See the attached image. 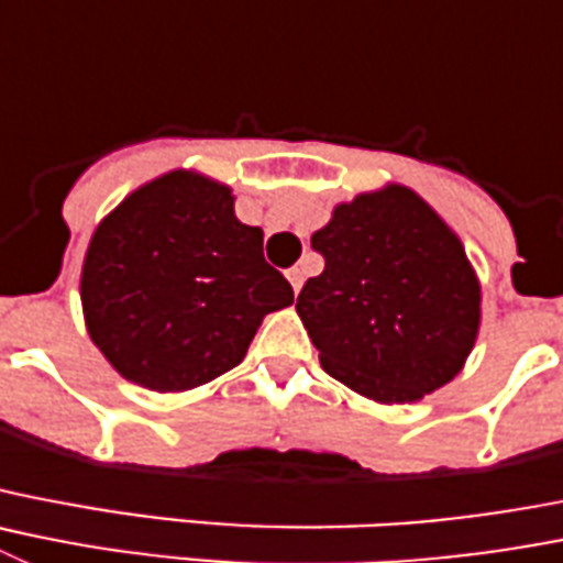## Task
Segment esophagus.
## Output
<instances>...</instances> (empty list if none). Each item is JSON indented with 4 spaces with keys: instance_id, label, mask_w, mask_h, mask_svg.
I'll return each instance as SVG.
<instances>
[{
    "instance_id": "esophagus-1",
    "label": "esophagus",
    "mask_w": 563,
    "mask_h": 563,
    "mask_svg": "<svg viewBox=\"0 0 563 563\" xmlns=\"http://www.w3.org/2000/svg\"><path fill=\"white\" fill-rule=\"evenodd\" d=\"M285 276H287V282H290V285H292V292L301 290V285H303V271H301V267H287Z\"/></svg>"
}]
</instances>
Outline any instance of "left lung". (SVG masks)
<instances>
[{"instance_id": "obj_1", "label": "left lung", "mask_w": 563, "mask_h": 563, "mask_svg": "<svg viewBox=\"0 0 563 563\" xmlns=\"http://www.w3.org/2000/svg\"><path fill=\"white\" fill-rule=\"evenodd\" d=\"M327 267L296 312L323 371L379 405H407L452 383L483 318L461 236L405 184L360 192L312 234Z\"/></svg>"}]
</instances>
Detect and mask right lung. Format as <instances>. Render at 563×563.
I'll list each match as a JSON object with an SVG mask.
<instances>
[{"instance_id":"add662e5","label":"right lung","mask_w":563,"mask_h":563,"mask_svg":"<svg viewBox=\"0 0 563 563\" xmlns=\"http://www.w3.org/2000/svg\"><path fill=\"white\" fill-rule=\"evenodd\" d=\"M234 214L229 184L169 169L97 223L80 271L91 343L128 383L180 394L242 363L292 287Z\"/></svg>"}]
</instances>
